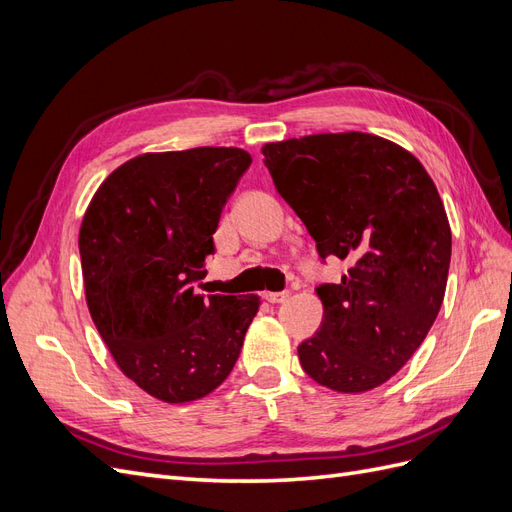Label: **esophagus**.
I'll return each mask as SVG.
<instances>
[{"label":"esophagus","mask_w":512,"mask_h":512,"mask_svg":"<svg viewBox=\"0 0 512 512\" xmlns=\"http://www.w3.org/2000/svg\"><path fill=\"white\" fill-rule=\"evenodd\" d=\"M288 297H290V290L267 292V294H265V299H267L269 303H284V301H288Z\"/></svg>","instance_id":"esophagus-1"}]
</instances>
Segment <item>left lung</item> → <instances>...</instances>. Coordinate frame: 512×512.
Wrapping results in <instances>:
<instances>
[{
  "mask_svg": "<svg viewBox=\"0 0 512 512\" xmlns=\"http://www.w3.org/2000/svg\"><path fill=\"white\" fill-rule=\"evenodd\" d=\"M275 190L348 273L316 288L320 329L299 344L305 374L337 393L395 376L444 301L451 226L423 164L374 134H314L262 147Z\"/></svg>",
  "mask_w": 512,
  "mask_h": 512,
  "instance_id": "left-lung-1",
  "label": "left lung"
}]
</instances>
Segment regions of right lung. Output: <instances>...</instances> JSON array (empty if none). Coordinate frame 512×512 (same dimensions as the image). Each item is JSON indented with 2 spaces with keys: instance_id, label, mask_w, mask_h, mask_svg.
Instances as JSON below:
<instances>
[{
  "instance_id": "add662e5",
  "label": "right lung",
  "mask_w": 512,
  "mask_h": 512,
  "mask_svg": "<svg viewBox=\"0 0 512 512\" xmlns=\"http://www.w3.org/2000/svg\"><path fill=\"white\" fill-rule=\"evenodd\" d=\"M250 164L237 147L145 153L106 177L83 218L91 320L123 374L166 404L218 389L258 312V294L196 292Z\"/></svg>"
}]
</instances>
